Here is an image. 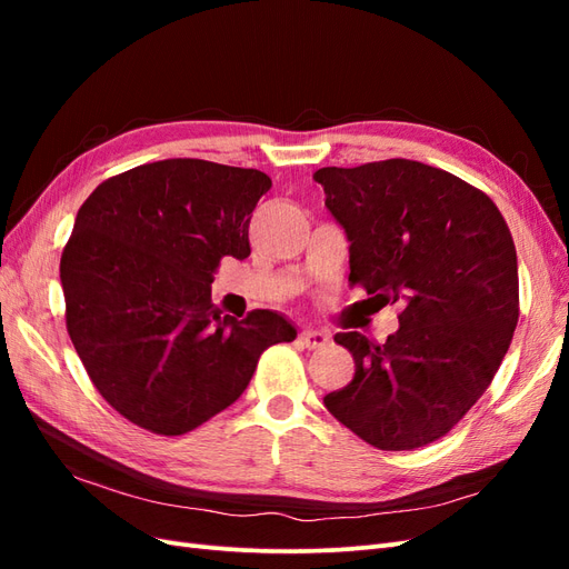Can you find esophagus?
<instances>
[{"label": "esophagus", "mask_w": 569, "mask_h": 569, "mask_svg": "<svg viewBox=\"0 0 569 569\" xmlns=\"http://www.w3.org/2000/svg\"><path fill=\"white\" fill-rule=\"evenodd\" d=\"M327 341H330V337H327L322 330H301L299 332V343L306 349H320Z\"/></svg>", "instance_id": "obj_1"}]
</instances>
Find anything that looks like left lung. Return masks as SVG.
Masks as SVG:
<instances>
[{
    "label": "left lung",
    "instance_id": "left-lung-1",
    "mask_svg": "<svg viewBox=\"0 0 569 569\" xmlns=\"http://www.w3.org/2000/svg\"><path fill=\"white\" fill-rule=\"evenodd\" d=\"M313 178L351 242V287L401 306L385 343L335 337L356 375L325 408L375 449H420L479 401L510 347L520 318L512 234L481 189L420 161L330 166Z\"/></svg>",
    "mask_w": 569,
    "mask_h": 569
}]
</instances>
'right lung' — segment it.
<instances>
[{
  "label": "right lung",
  "mask_w": 569,
  "mask_h": 569,
  "mask_svg": "<svg viewBox=\"0 0 569 569\" xmlns=\"http://www.w3.org/2000/svg\"><path fill=\"white\" fill-rule=\"evenodd\" d=\"M256 168L166 159L101 182L61 253L66 330L104 401L153 435L192 432L247 389L258 358L297 330L211 301L226 256L251 253L249 222L270 189Z\"/></svg>",
  "instance_id": "1"
}]
</instances>
